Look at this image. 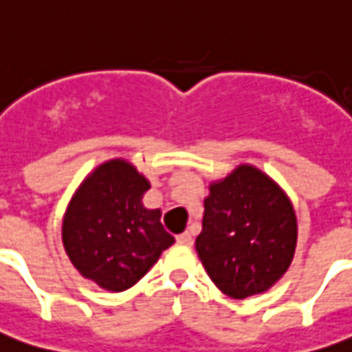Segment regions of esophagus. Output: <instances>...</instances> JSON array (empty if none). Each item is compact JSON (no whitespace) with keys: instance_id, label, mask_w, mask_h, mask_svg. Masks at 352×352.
<instances>
[{"instance_id":"esophagus-1","label":"esophagus","mask_w":352,"mask_h":352,"mask_svg":"<svg viewBox=\"0 0 352 352\" xmlns=\"http://www.w3.org/2000/svg\"><path fill=\"white\" fill-rule=\"evenodd\" d=\"M177 243H179V245H192L193 243L192 232H184V234L177 235Z\"/></svg>"}]
</instances>
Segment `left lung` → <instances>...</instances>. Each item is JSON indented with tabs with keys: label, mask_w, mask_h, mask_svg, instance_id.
Segmentation results:
<instances>
[{
	"label": "left lung",
	"mask_w": 352,
	"mask_h": 352,
	"mask_svg": "<svg viewBox=\"0 0 352 352\" xmlns=\"http://www.w3.org/2000/svg\"><path fill=\"white\" fill-rule=\"evenodd\" d=\"M296 239L292 203L261 170L241 164L210 186L195 248L226 296L245 300L270 289L290 267Z\"/></svg>",
	"instance_id": "8db88e82"
}]
</instances>
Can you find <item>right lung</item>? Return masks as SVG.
I'll list each match as a JSON object with an SVG mask.
<instances>
[{
	"mask_svg": "<svg viewBox=\"0 0 352 352\" xmlns=\"http://www.w3.org/2000/svg\"><path fill=\"white\" fill-rule=\"evenodd\" d=\"M149 181L127 160L113 159L87 175L63 217L62 239L84 278L111 292L129 289L175 239L160 210L144 208Z\"/></svg>",
	"mask_w": 352,
	"mask_h": 352,
	"instance_id": "1",
	"label": "right lung"
}]
</instances>
